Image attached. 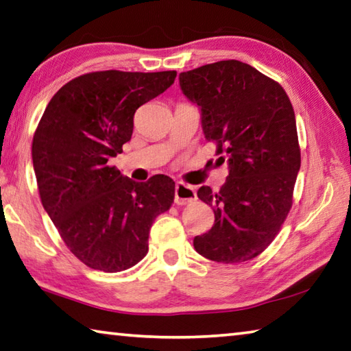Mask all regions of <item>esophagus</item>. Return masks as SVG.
I'll use <instances>...</instances> for the list:
<instances>
[{
  "mask_svg": "<svg viewBox=\"0 0 351 351\" xmlns=\"http://www.w3.org/2000/svg\"><path fill=\"white\" fill-rule=\"evenodd\" d=\"M196 199V192L192 186L184 182H178L175 187V204L178 206H186Z\"/></svg>",
  "mask_w": 351,
  "mask_h": 351,
  "instance_id": "obj_1",
  "label": "esophagus"
}]
</instances>
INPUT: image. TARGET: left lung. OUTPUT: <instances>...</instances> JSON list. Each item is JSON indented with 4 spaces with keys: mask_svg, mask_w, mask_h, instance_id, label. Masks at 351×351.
<instances>
[{
    "mask_svg": "<svg viewBox=\"0 0 351 351\" xmlns=\"http://www.w3.org/2000/svg\"><path fill=\"white\" fill-rule=\"evenodd\" d=\"M180 86L199 107L218 162L228 167L218 193L197 190L212 206L215 224L195 237V250L222 264L250 261L276 238L293 204L301 167L293 106L276 81L237 60L182 72Z\"/></svg>",
    "mask_w": 351,
    "mask_h": 351,
    "instance_id": "left-lung-1",
    "label": "left lung"
}]
</instances>
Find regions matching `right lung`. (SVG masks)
Instances as JSON below:
<instances>
[{
	"instance_id": "right-lung-1",
	"label": "right lung",
	"mask_w": 351,
	"mask_h": 351,
	"mask_svg": "<svg viewBox=\"0 0 351 351\" xmlns=\"http://www.w3.org/2000/svg\"><path fill=\"white\" fill-rule=\"evenodd\" d=\"M175 78V70L81 75L53 95L36 127L32 161L43 207L69 250L93 270L138 264L155 218L173 202L171 178L136 182L107 162L130 141L138 107Z\"/></svg>"
}]
</instances>
